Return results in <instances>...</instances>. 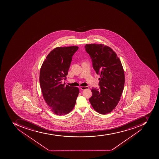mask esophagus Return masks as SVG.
<instances>
[{"instance_id": "obj_1", "label": "esophagus", "mask_w": 159, "mask_h": 159, "mask_svg": "<svg viewBox=\"0 0 159 159\" xmlns=\"http://www.w3.org/2000/svg\"><path fill=\"white\" fill-rule=\"evenodd\" d=\"M80 89L81 90H84V89H89V88L88 86H81Z\"/></svg>"}]
</instances>
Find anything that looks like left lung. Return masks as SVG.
<instances>
[{
	"mask_svg": "<svg viewBox=\"0 0 159 159\" xmlns=\"http://www.w3.org/2000/svg\"><path fill=\"white\" fill-rule=\"evenodd\" d=\"M93 68L99 74V89L93 88L89 100L93 109L101 114L111 112L119 102L124 89L125 75L120 59L111 48L102 44H86Z\"/></svg>",
	"mask_w": 159,
	"mask_h": 159,
	"instance_id": "obj_1",
	"label": "left lung"
}]
</instances>
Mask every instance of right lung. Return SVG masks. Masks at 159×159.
<instances>
[{"label": "right lung", "mask_w": 159, "mask_h": 159, "mask_svg": "<svg viewBox=\"0 0 159 159\" xmlns=\"http://www.w3.org/2000/svg\"><path fill=\"white\" fill-rule=\"evenodd\" d=\"M77 46L57 47L48 55L40 72V84L43 98L52 111L58 115H65L73 110L79 93L77 87L65 84L72 57Z\"/></svg>", "instance_id": "1"}]
</instances>
